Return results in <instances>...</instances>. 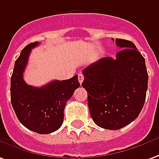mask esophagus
Here are the masks:
<instances>
[{
	"instance_id": "1",
	"label": "esophagus",
	"mask_w": 159,
	"mask_h": 159,
	"mask_svg": "<svg viewBox=\"0 0 159 159\" xmlns=\"http://www.w3.org/2000/svg\"><path fill=\"white\" fill-rule=\"evenodd\" d=\"M83 79H84V77H83V74L82 73L78 74V81H79L80 84H82V83L83 82Z\"/></svg>"
}]
</instances>
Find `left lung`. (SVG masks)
Instances as JSON below:
<instances>
[{"mask_svg":"<svg viewBox=\"0 0 159 159\" xmlns=\"http://www.w3.org/2000/svg\"><path fill=\"white\" fill-rule=\"evenodd\" d=\"M115 44L122 49L116 58L103 57L89 65L82 83L94 122L110 130L120 129L139 116L148 84L145 58L135 45L121 39Z\"/></svg>","mask_w":159,"mask_h":159,"instance_id":"1","label":"left lung"}]
</instances>
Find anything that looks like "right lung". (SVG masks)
<instances>
[{
  "mask_svg": "<svg viewBox=\"0 0 159 159\" xmlns=\"http://www.w3.org/2000/svg\"><path fill=\"white\" fill-rule=\"evenodd\" d=\"M39 44L26 45L15 61L11 76V103L23 126L38 134H48L62 126L66 102L80 83L76 75L68 80H54L40 88L26 84L23 73L32 49Z\"/></svg>",
  "mask_w": 159,
  "mask_h": 159,
  "instance_id": "right-lung-1",
  "label": "right lung"
}]
</instances>
